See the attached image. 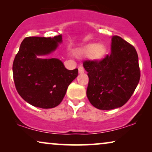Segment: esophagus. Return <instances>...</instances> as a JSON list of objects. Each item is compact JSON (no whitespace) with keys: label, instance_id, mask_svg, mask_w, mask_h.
<instances>
[{"label":"esophagus","instance_id":"obj_1","mask_svg":"<svg viewBox=\"0 0 152 152\" xmlns=\"http://www.w3.org/2000/svg\"><path fill=\"white\" fill-rule=\"evenodd\" d=\"M78 71H79V73H84V68H83L82 66H80V67L78 68Z\"/></svg>","mask_w":152,"mask_h":152}]
</instances>
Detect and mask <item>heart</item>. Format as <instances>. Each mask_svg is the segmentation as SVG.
<instances>
[{
  "label": "heart",
  "mask_w": 152,
  "mask_h": 152,
  "mask_svg": "<svg viewBox=\"0 0 152 152\" xmlns=\"http://www.w3.org/2000/svg\"><path fill=\"white\" fill-rule=\"evenodd\" d=\"M105 54V49L103 45L92 43L84 47V48L78 50L76 52V55L79 57L91 55L94 59H100Z\"/></svg>",
  "instance_id": "b5f03b06"
}]
</instances>
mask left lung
I'll use <instances>...</instances> for the list:
<instances>
[{
    "instance_id": "obj_1",
    "label": "left lung",
    "mask_w": 152,
    "mask_h": 152,
    "mask_svg": "<svg viewBox=\"0 0 152 152\" xmlns=\"http://www.w3.org/2000/svg\"><path fill=\"white\" fill-rule=\"evenodd\" d=\"M83 66L89 79L87 97L93 107L100 110L122 107L140 80L136 49L118 36L112 37L110 55L100 61H84Z\"/></svg>"
}]
</instances>
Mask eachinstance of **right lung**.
<instances>
[{
	"mask_svg": "<svg viewBox=\"0 0 152 152\" xmlns=\"http://www.w3.org/2000/svg\"><path fill=\"white\" fill-rule=\"evenodd\" d=\"M62 43V36L24 39L14 58L13 77L16 90L25 101L36 107L51 109L61 102L78 70L66 69L59 59H41Z\"/></svg>",
	"mask_w": 152,
	"mask_h": 152,
	"instance_id": "add662e5",
	"label": "right lung"
}]
</instances>
